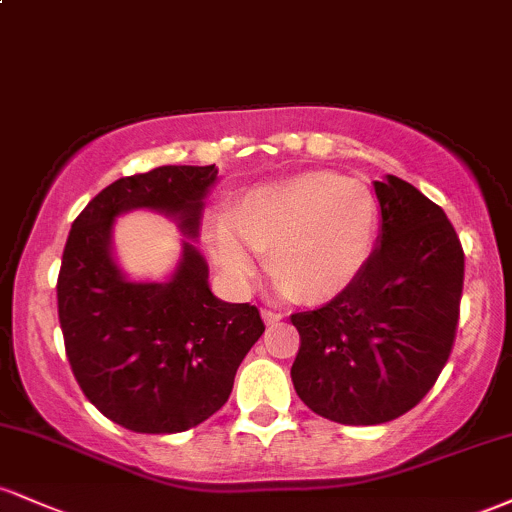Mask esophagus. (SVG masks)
I'll return each instance as SVG.
<instances>
[{
	"label": "esophagus",
	"mask_w": 512,
	"mask_h": 512,
	"mask_svg": "<svg viewBox=\"0 0 512 512\" xmlns=\"http://www.w3.org/2000/svg\"><path fill=\"white\" fill-rule=\"evenodd\" d=\"M262 317H264V322H267V325H274V322L281 320V313H276V310H267V308H264V310H262Z\"/></svg>",
	"instance_id": "esophagus-1"
}]
</instances>
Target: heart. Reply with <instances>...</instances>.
<instances>
[{
    "label": "heart",
    "mask_w": 512,
    "mask_h": 512,
    "mask_svg": "<svg viewBox=\"0 0 512 512\" xmlns=\"http://www.w3.org/2000/svg\"><path fill=\"white\" fill-rule=\"evenodd\" d=\"M380 207L370 187L337 173L257 185L236 211L209 219V248L228 279L248 286L269 250L279 289L317 305L342 296L373 257Z\"/></svg>",
    "instance_id": "1"
}]
</instances>
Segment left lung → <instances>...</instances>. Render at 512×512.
Instances as JSON below:
<instances>
[{
	"instance_id": "obj_1",
	"label": "left lung",
	"mask_w": 512,
	"mask_h": 512,
	"mask_svg": "<svg viewBox=\"0 0 512 512\" xmlns=\"http://www.w3.org/2000/svg\"><path fill=\"white\" fill-rule=\"evenodd\" d=\"M380 243L342 296L293 313L301 334L291 380L305 407L346 426L414 409L455 344L464 252L445 211L407 180L373 182Z\"/></svg>"
}]
</instances>
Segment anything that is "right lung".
Here are the masks:
<instances>
[{"label":"right lung","instance_id":"1","mask_svg":"<svg viewBox=\"0 0 512 512\" xmlns=\"http://www.w3.org/2000/svg\"><path fill=\"white\" fill-rule=\"evenodd\" d=\"M216 166H161L98 192L76 216L57 276L69 366L88 402L137 433H180L216 414L262 337L260 310L219 301L190 240L168 281H129L113 260L120 214L154 209L197 238Z\"/></svg>","mask_w":512,"mask_h":512}]
</instances>
